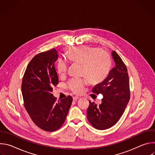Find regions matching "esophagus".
I'll list each match as a JSON object with an SVG mask.
<instances>
[{
    "mask_svg": "<svg viewBox=\"0 0 155 155\" xmlns=\"http://www.w3.org/2000/svg\"><path fill=\"white\" fill-rule=\"evenodd\" d=\"M80 99V97H78V96H75V97H73L74 101H77V100H78V99Z\"/></svg>",
    "mask_w": 155,
    "mask_h": 155,
    "instance_id": "34e87169",
    "label": "esophagus"
}]
</instances>
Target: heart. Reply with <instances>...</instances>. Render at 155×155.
<instances>
[{
	"instance_id": "obj_1",
	"label": "heart",
	"mask_w": 155,
	"mask_h": 155,
	"mask_svg": "<svg viewBox=\"0 0 155 155\" xmlns=\"http://www.w3.org/2000/svg\"><path fill=\"white\" fill-rule=\"evenodd\" d=\"M69 59L83 65V74L88 81L93 84L102 82L111 69L112 61L109 54L99 47L80 46L71 48L67 51ZM68 64L65 60L60 59L57 65L58 74L63 76L68 70ZM85 78H72L68 83L69 89L75 94L82 92L86 84Z\"/></svg>"
}]
</instances>
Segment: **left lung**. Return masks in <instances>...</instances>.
<instances>
[{"instance_id": "obj_1", "label": "left lung", "mask_w": 155, "mask_h": 155, "mask_svg": "<svg viewBox=\"0 0 155 155\" xmlns=\"http://www.w3.org/2000/svg\"><path fill=\"white\" fill-rule=\"evenodd\" d=\"M115 66L110 71L107 78L96 84L92 91L102 94V103L97 105L90 101L87 118L97 129L104 130L115 124L123 114L129 101V76L126 66L120 56L112 52Z\"/></svg>"}]
</instances>
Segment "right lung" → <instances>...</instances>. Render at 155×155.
Wrapping results in <instances>:
<instances>
[{"label":"right lung","mask_w":155,"mask_h":155,"mask_svg":"<svg viewBox=\"0 0 155 155\" xmlns=\"http://www.w3.org/2000/svg\"><path fill=\"white\" fill-rule=\"evenodd\" d=\"M58 58L54 48L35 56L29 63L21 84L24 105L33 122L46 131H55L64 124L73 99L71 96L56 102L51 94L59 78L54 62Z\"/></svg>","instance_id":"1"}]
</instances>
